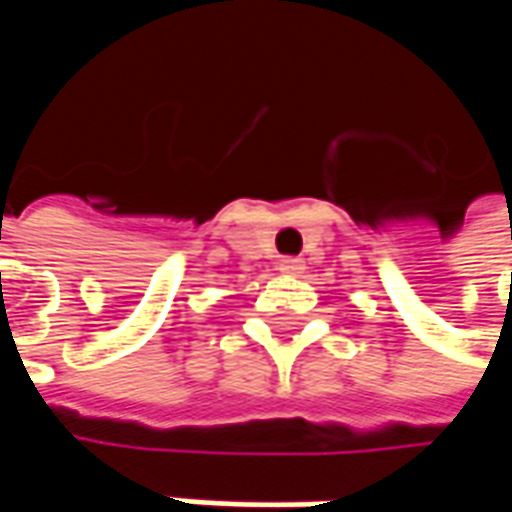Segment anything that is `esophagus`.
Masks as SVG:
<instances>
[{"instance_id":"obj_1","label":"esophagus","mask_w":512,"mask_h":512,"mask_svg":"<svg viewBox=\"0 0 512 512\" xmlns=\"http://www.w3.org/2000/svg\"><path fill=\"white\" fill-rule=\"evenodd\" d=\"M302 267H305V262L296 259V256H287V259L279 262V270H285V273H302Z\"/></svg>"}]
</instances>
